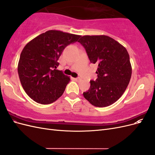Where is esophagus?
I'll use <instances>...</instances> for the list:
<instances>
[{
  "instance_id": "34e87169",
  "label": "esophagus",
  "mask_w": 155,
  "mask_h": 155,
  "mask_svg": "<svg viewBox=\"0 0 155 155\" xmlns=\"http://www.w3.org/2000/svg\"><path fill=\"white\" fill-rule=\"evenodd\" d=\"M74 79L76 81H79L81 80V78H74Z\"/></svg>"
}]
</instances>
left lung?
Returning a JSON list of instances; mask_svg holds the SVG:
<instances>
[{"label":"left lung","instance_id":"8db88e82","mask_svg":"<svg viewBox=\"0 0 155 155\" xmlns=\"http://www.w3.org/2000/svg\"><path fill=\"white\" fill-rule=\"evenodd\" d=\"M85 48L92 63H97V78L91 80L83 96L98 107L113 104L122 96L132 74L127 50L107 35H84L78 41Z\"/></svg>","mask_w":155,"mask_h":155}]
</instances>
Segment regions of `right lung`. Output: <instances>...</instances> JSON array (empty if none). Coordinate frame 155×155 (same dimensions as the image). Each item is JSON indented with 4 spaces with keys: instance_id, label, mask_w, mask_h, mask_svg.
Here are the masks:
<instances>
[{
    "instance_id": "add662e5",
    "label": "right lung",
    "mask_w": 155,
    "mask_h": 155,
    "mask_svg": "<svg viewBox=\"0 0 155 155\" xmlns=\"http://www.w3.org/2000/svg\"><path fill=\"white\" fill-rule=\"evenodd\" d=\"M81 35L51 30L36 37L23 48L18 63L22 88L31 99L50 104L62 96L70 79L56 70L58 61L67 46Z\"/></svg>"
}]
</instances>
